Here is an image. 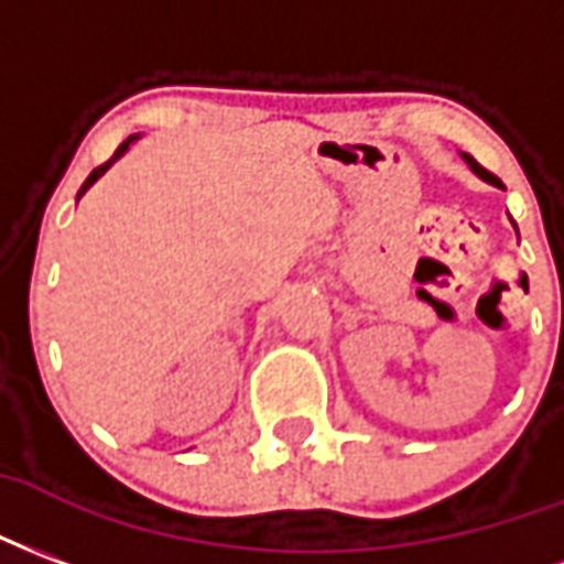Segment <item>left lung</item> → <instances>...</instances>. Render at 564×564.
I'll list each match as a JSON object with an SVG mask.
<instances>
[{
    "label": "left lung",
    "instance_id": "left-lung-1",
    "mask_svg": "<svg viewBox=\"0 0 564 564\" xmlns=\"http://www.w3.org/2000/svg\"><path fill=\"white\" fill-rule=\"evenodd\" d=\"M466 162L471 164V171H475V174L484 176V180H487V183H496V186H499V180H496V176H492L490 171H484V167H480V164L475 162V159H471V155H466Z\"/></svg>",
    "mask_w": 564,
    "mask_h": 564
}]
</instances>
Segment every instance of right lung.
<instances>
[{
    "instance_id": "add662e5",
    "label": "right lung",
    "mask_w": 564,
    "mask_h": 564,
    "mask_svg": "<svg viewBox=\"0 0 564 564\" xmlns=\"http://www.w3.org/2000/svg\"><path fill=\"white\" fill-rule=\"evenodd\" d=\"M131 141H134V138H129V141H122V143H119V147H117V152H113V155H110V159H108V162H105V164H98V167H96V171H93V174H89V176H86V183H84V186H80V192H77V197H80V195H84V192H86V188H89V186H93V183H96V180H98V176H101V174H105V171H108V167H110V164H113V162H117V159H119V155H122V152H126V150H129V143Z\"/></svg>"
}]
</instances>
